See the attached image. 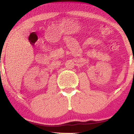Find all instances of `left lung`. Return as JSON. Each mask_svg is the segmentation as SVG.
Returning a JSON list of instances; mask_svg holds the SVG:
<instances>
[{"label": "left lung", "mask_w": 134, "mask_h": 134, "mask_svg": "<svg viewBox=\"0 0 134 134\" xmlns=\"http://www.w3.org/2000/svg\"><path fill=\"white\" fill-rule=\"evenodd\" d=\"M133 62H134V60H133Z\"/></svg>", "instance_id": "obj_1"}]
</instances>
